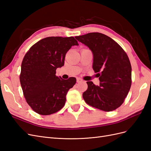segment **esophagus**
I'll use <instances>...</instances> for the list:
<instances>
[{
    "instance_id": "obj_1",
    "label": "esophagus",
    "mask_w": 151,
    "mask_h": 151,
    "mask_svg": "<svg viewBox=\"0 0 151 151\" xmlns=\"http://www.w3.org/2000/svg\"><path fill=\"white\" fill-rule=\"evenodd\" d=\"M83 81V80H82L81 78H79V77H77V83H81V82Z\"/></svg>"
}]
</instances>
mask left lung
Wrapping results in <instances>:
<instances>
[{
	"mask_svg": "<svg viewBox=\"0 0 151 151\" xmlns=\"http://www.w3.org/2000/svg\"><path fill=\"white\" fill-rule=\"evenodd\" d=\"M93 54V68L98 73L100 85L87 82L88 88L83 94L85 102L104 111L120 107L132 84V67L126 52L115 41L100 33L76 36Z\"/></svg>",
	"mask_w": 151,
	"mask_h": 151,
	"instance_id": "obj_1",
	"label": "left lung"
}]
</instances>
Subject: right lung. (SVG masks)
<instances>
[{
	"mask_svg": "<svg viewBox=\"0 0 151 151\" xmlns=\"http://www.w3.org/2000/svg\"><path fill=\"white\" fill-rule=\"evenodd\" d=\"M72 36H51L40 40L24 55L19 76L24 96L36 113L48 115L61 109L75 77L65 80L56 76V69L64 65L68 50L78 45Z\"/></svg>",
	"mask_w": 151,
	"mask_h": 151,
	"instance_id": "add662e5",
	"label": "right lung"
}]
</instances>
